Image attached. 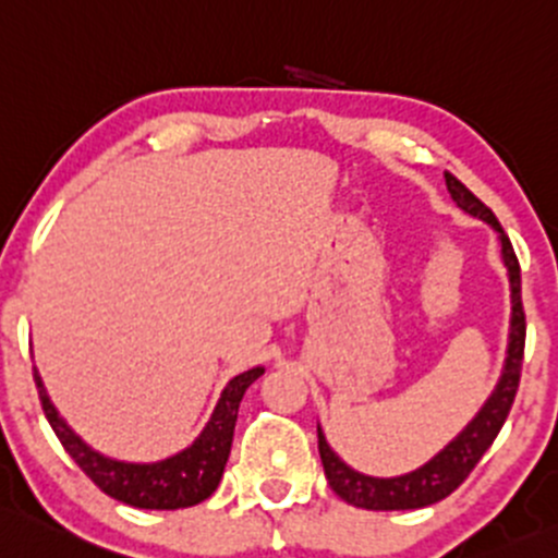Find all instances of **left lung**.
<instances>
[{
  "mask_svg": "<svg viewBox=\"0 0 558 558\" xmlns=\"http://www.w3.org/2000/svg\"><path fill=\"white\" fill-rule=\"evenodd\" d=\"M447 179V190L457 208L465 210L473 219L486 221L492 230L497 232L500 240V254L502 264L508 272V286H511V326H508V348L506 361H502L500 379H497L495 390L486 398L484 407L478 409L476 417L468 422L454 438L438 451L436 457L420 465L417 471L403 473V476L379 478L366 476V473L350 468L342 457L328 447L324 430L318 425V451L320 462L328 478V486L342 497L344 502L355 508H366V511H414V508H427L433 502L449 497L468 473L478 465L484 451L492 447V441L500 433L502 422H506L508 412L513 407L515 390H519L521 377V357H524V307H521V269L519 259L513 254V245L508 234L502 232L500 221L495 219L489 208L468 190L462 181H457L451 173H444Z\"/></svg>",
  "mask_w": 558,
  "mask_h": 558,
  "instance_id": "left-lung-1",
  "label": "left lung"
}]
</instances>
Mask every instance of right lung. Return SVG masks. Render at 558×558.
I'll return each mask as SVG.
<instances>
[{"label": "right lung", "mask_w": 558, "mask_h": 558, "mask_svg": "<svg viewBox=\"0 0 558 558\" xmlns=\"http://www.w3.org/2000/svg\"><path fill=\"white\" fill-rule=\"evenodd\" d=\"M264 374V366H254L248 372L238 374L221 390L216 401L214 414L205 422L201 436L186 449L175 451L157 462H125L114 457L101 454L87 447L77 433L69 427V422L58 414L56 403L47 396V387L34 368L37 379L39 401H43L45 417L56 430L58 441L69 451L74 462L85 471L101 492H107L114 500L125 502L133 508H146V511H175V508H190L197 502L208 500L225 476V465L230 460L234 422H238V409L243 401L245 390Z\"/></svg>", "instance_id": "right-lung-1"}]
</instances>
